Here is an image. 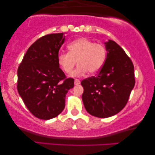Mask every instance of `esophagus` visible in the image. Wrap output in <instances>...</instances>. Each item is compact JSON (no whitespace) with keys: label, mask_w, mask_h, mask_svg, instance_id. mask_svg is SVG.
Instances as JSON below:
<instances>
[{"label":"esophagus","mask_w":155,"mask_h":155,"mask_svg":"<svg viewBox=\"0 0 155 155\" xmlns=\"http://www.w3.org/2000/svg\"><path fill=\"white\" fill-rule=\"evenodd\" d=\"M80 84V80H78V79H75V85H78V84Z\"/></svg>","instance_id":"1"}]
</instances>
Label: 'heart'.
<instances>
[{
    "label": "heart",
    "instance_id": "heart-1",
    "mask_svg": "<svg viewBox=\"0 0 155 155\" xmlns=\"http://www.w3.org/2000/svg\"><path fill=\"white\" fill-rule=\"evenodd\" d=\"M69 52H61L58 55V63L65 73H71L76 63H79L73 76H79L89 71L94 74L104 64L107 48L101 43L82 37L74 40L68 46Z\"/></svg>",
    "mask_w": 155,
    "mask_h": 155
}]
</instances>
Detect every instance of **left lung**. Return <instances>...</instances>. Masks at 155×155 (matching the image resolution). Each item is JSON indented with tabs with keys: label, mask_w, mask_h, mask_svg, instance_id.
<instances>
[{
	"label": "left lung",
	"mask_w": 155,
	"mask_h": 155,
	"mask_svg": "<svg viewBox=\"0 0 155 155\" xmlns=\"http://www.w3.org/2000/svg\"><path fill=\"white\" fill-rule=\"evenodd\" d=\"M107 56L97 76L82 80V98L86 111L98 118L118 114L128 102L135 80L134 65L115 41L105 43Z\"/></svg>",
	"instance_id": "8db88e82"
}]
</instances>
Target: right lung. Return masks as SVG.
Wrapping results in <instances>:
<instances>
[{
  "instance_id": "1",
  "label": "right lung",
  "mask_w": 155,
  "mask_h": 155,
  "mask_svg": "<svg viewBox=\"0 0 155 155\" xmlns=\"http://www.w3.org/2000/svg\"><path fill=\"white\" fill-rule=\"evenodd\" d=\"M64 41V33L43 36L30 46L18 67L19 94L31 114L40 119L60 114L68 91L74 87L73 78H67L58 63Z\"/></svg>"
}]
</instances>
